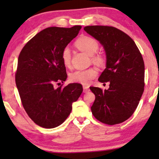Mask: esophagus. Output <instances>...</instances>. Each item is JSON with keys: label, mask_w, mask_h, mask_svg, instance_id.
Instances as JSON below:
<instances>
[{"label": "esophagus", "mask_w": 159, "mask_h": 159, "mask_svg": "<svg viewBox=\"0 0 159 159\" xmlns=\"http://www.w3.org/2000/svg\"><path fill=\"white\" fill-rule=\"evenodd\" d=\"M83 88V93H86L89 92V91H90V88L87 85H84Z\"/></svg>", "instance_id": "esophagus-1"}]
</instances>
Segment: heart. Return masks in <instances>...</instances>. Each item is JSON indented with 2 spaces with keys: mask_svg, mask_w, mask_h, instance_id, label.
Returning a JSON list of instances; mask_svg holds the SVG:
<instances>
[{
  "mask_svg": "<svg viewBox=\"0 0 159 159\" xmlns=\"http://www.w3.org/2000/svg\"><path fill=\"white\" fill-rule=\"evenodd\" d=\"M76 47L79 49L90 56H93V60L97 63H102L103 59L100 55H94L97 52L99 44L98 41L93 38L89 36H83L80 38L76 43ZM61 61L66 67H69L71 65V50L69 47H65L61 54ZM98 72L94 68H90L85 70H77L72 73L70 76L71 81L78 83H81L83 85L89 84L90 80L94 79Z\"/></svg>",
  "mask_w": 159,
  "mask_h": 159,
  "instance_id": "b5f03b06",
  "label": "heart"
}]
</instances>
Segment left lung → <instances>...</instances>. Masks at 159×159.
<instances>
[{
	"mask_svg": "<svg viewBox=\"0 0 159 159\" xmlns=\"http://www.w3.org/2000/svg\"><path fill=\"white\" fill-rule=\"evenodd\" d=\"M84 30L103 46L106 69L98 80L109 82V89L90 87L95 94L91 107L94 116L108 125L124 122L138 106L144 87V63L135 43L113 26H88Z\"/></svg>",
	"mask_w": 159,
	"mask_h": 159,
	"instance_id": "obj_1",
	"label": "left lung"
}]
</instances>
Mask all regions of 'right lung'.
I'll return each mask as SVG.
<instances>
[{"label": "right lung", "instance_id": "obj_1", "mask_svg": "<svg viewBox=\"0 0 159 159\" xmlns=\"http://www.w3.org/2000/svg\"><path fill=\"white\" fill-rule=\"evenodd\" d=\"M80 29L81 26L45 29L32 38L19 55L16 85L26 112L41 127L53 128L61 125L83 92L79 83L54 88L56 83L66 79L61 54Z\"/></svg>", "mask_w": 159, "mask_h": 159}]
</instances>
